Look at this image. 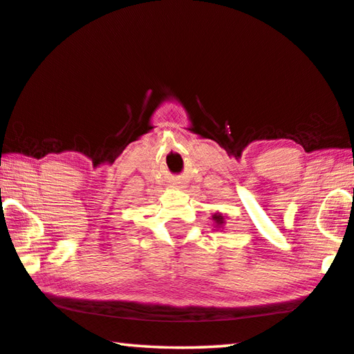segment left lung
I'll use <instances>...</instances> for the list:
<instances>
[{
  "label": "left lung",
  "instance_id": "8db88e82",
  "mask_svg": "<svg viewBox=\"0 0 354 354\" xmlns=\"http://www.w3.org/2000/svg\"><path fill=\"white\" fill-rule=\"evenodd\" d=\"M211 221L214 222V228L223 230V225L227 223V216L222 214V212H216V214L211 216Z\"/></svg>",
  "mask_w": 354,
  "mask_h": 354
}]
</instances>
